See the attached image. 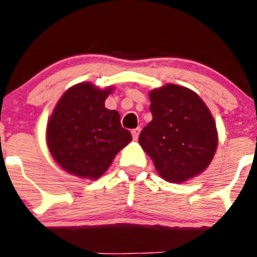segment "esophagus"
I'll list each match as a JSON object with an SVG mask.
<instances>
[{"instance_id":"1","label":"esophagus","mask_w":257,"mask_h":257,"mask_svg":"<svg viewBox=\"0 0 257 257\" xmlns=\"http://www.w3.org/2000/svg\"><path fill=\"white\" fill-rule=\"evenodd\" d=\"M140 131H141V128L140 127L132 130L131 134H132V137H134V140H137V137H139V135H140Z\"/></svg>"}]
</instances>
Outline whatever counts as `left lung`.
I'll return each mask as SVG.
<instances>
[{"label": "left lung", "instance_id": "1", "mask_svg": "<svg viewBox=\"0 0 257 257\" xmlns=\"http://www.w3.org/2000/svg\"><path fill=\"white\" fill-rule=\"evenodd\" d=\"M152 121L139 142L162 179L184 182L207 169L217 147L211 112L197 93L167 85L149 93Z\"/></svg>", "mask_w": 257, "mask_h": 257}]
</instances>
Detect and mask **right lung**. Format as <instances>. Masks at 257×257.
I'll list each match as a JSON object with an SVG mask.
<instances>
[{
    "instance_id": "obj_1",
    "label": "right lung",
    "mask_w": 257,
    "mask_h": 257,
    "mask_svg": "<svg viewBox=\"0 0 257 257\" xmlns=\"http://www.w3.org/2000/svg\"><path fill=\"white\" fill-rule=\"evenodd\" d=\"M112 87L100 90L90 82L68 88L47 123L48 150L71 175L96 180L102 176L132 136L120 122V113L107 110Z\"/></svg>"
}]
</instances>
